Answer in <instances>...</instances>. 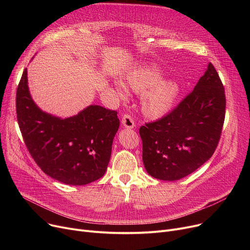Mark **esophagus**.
<instances>
[{"instance_id":"obj_1","label":"esophagus","mask_w":250,"mask_h":250,"mask_svg":"<svg viewBox=\"0 0 250 250\" xmlns=\"http://www.w3.org/2000/svg\"><path fill=\"white\" fill-rule=\"evenodd\" d=\"M122 124L126 128H134L135 127V122L132 118V116L128 114H125L122 118Z\"/></svg>"}]
</instances>
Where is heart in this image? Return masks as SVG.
Instances as JSON below:
<instances>
[{"mask_svg": "<svg viewBox=\"0 0 250 250\" xmlns=\"http://www.w3.org/2000/svg\"><path fill=\"white\" fill-rule=\"evenodd\" d=\"M163 72L154 63L142 64L125 75V86L115 82L120 97L126 96V89L142 94L141 111L150 118H159L174 106L179 96V85L172 79L162 78Z\"/></svg>", "mask_w": 250, "mask_h": 250, "instance_id": "heart-1", "label": "heart"}]
</instances>
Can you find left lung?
Listing matches in <instances>:
<instances>
[{
  "instance_id": "1",
  "label": "left lung",
  "mask_w": 250,
  "mask_h": 250,
  "mask_svg": "<svg viewBox=\"0 0 250 250\" xmlns=\"http://www.w3.org/2000/svg\"><path fill=\"white\" fill-rule=\"evenodd\" d=\"M225 108L224 87L209 62L191 93L173 111L140 127L148 174L174 181L207 162L219 143Z\"/></svg>"
}]
</instances>
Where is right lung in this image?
I'll return each instance as SVG.
<instances>
[{
	"mask_svg": "<svg viewBox=\"0 0 250 250\" xmlns=\"http://www.w3.org/2000/svg\"><path fill=\"white\" fill-rule=\"evenodd\" d=\"M16 111L26 147L45 174L69 186H85L104 175L120 127L116 111L89 105L64 118L45 112L31 97L27 69L18 85Z\"/></svg>",
	"mask_w": 250,
	"mask_h": 250,
	"instance_id": "obj_1",
	"label": "right lung"
}]
</instances>
